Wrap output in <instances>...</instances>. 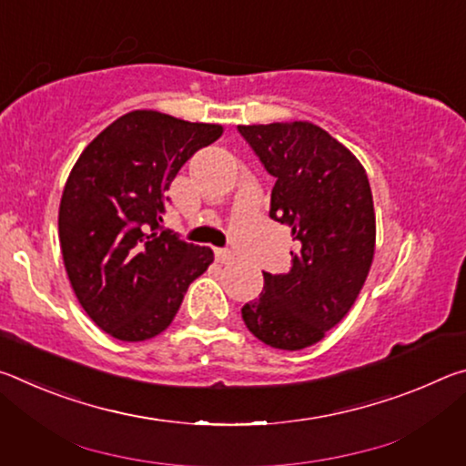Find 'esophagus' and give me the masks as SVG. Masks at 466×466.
I'll return each instance as SVG.
<instances>
[{"label":"esophagus","instance_id":"obj_1","mask_svg":"<svg viewBox=\"0 0 466 466\" xmlns=\"http://www.w3.org/2000/svg\"><path fill=\"white\" fill-rule=\"evenodd\" d=\"M216 261L222 263V265H228L234 261V252L226 250V248H216Z\"/></svg>","mask_w":466,"mask_h":466}]
</instances>
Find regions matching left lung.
I'll list each match as a JSON object with an SVG mask.
<instances>
[{
    "label": "left lung",
    "instance_id": "left-lung-1",
    "mask_svg": "<svg viewBox=\"0 0 466 466\" xmlns=\"http://www.w3.org/2000/svg\"><path fill=\"white\" fill-rule=\"evenodd\" d=\"M240 136L275 178L269 216L298 242L288 273H263L244 325L275 350L319 343L341 322L364 288L374 258L376 216L360 160L309 121L238 125Z\"/></svg>",
    "mask_w": 466,
    "mask_h": 466
}]
</instances>
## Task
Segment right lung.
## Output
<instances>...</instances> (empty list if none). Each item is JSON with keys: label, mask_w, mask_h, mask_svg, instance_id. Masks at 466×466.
Instances as JSON below:
<instances>
[{"label": "right lung", "mask_w": 466, "mask_h": 466, "mask_svg": "<svg viewBox=\"0 0 466 466\" xmlns=\"http://www.w3.org/2000/svg\"><path fill=\"white\" fill-rule=\"evenodd\" d=\"M222 125L133 110L94 137L63 188L59 242L77 302L119 341H146L177 317L214 250L180 240L160 222L167 191Z\"/></svg>", "instance_id": "add662e5"}]
</instances>
